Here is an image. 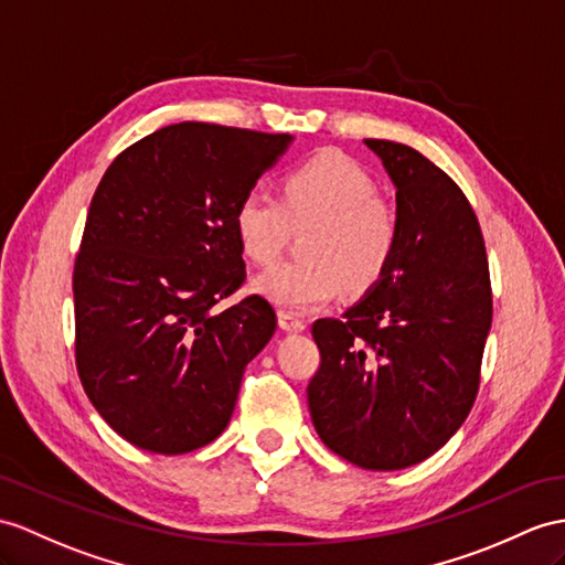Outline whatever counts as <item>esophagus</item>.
Segmentation results:
<instances>
[{
  "label": "esophagus",
  "instance_id": "1",
  "mask_svg": "<svg viewBox=\"0 0 565 565\" xmlns=\"http://www.w3.org/2000/svg\"><path fill=\"white\" fill-rule=\"evenodd\" d=\"M278 323H280L282 330H287V333H301V330L307 328V323L301 321L299 316L292 313V311H280L278 313Z\"/></svg>",
  "mask_w": 565,
  "mask_h": 565
}]
</instances>
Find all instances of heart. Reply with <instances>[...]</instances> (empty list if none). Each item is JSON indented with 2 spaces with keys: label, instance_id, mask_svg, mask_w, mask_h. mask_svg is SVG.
Returning <instances> with one entry per match:
<instances>
[{
  "label": "heart",
  "instance_id": "b5f03b06",
  "mask_svg": "<svg viewBox=\"0 0 565 565\" xmlns=\"http://www.w3.org/2000/svg\"><path fill=\"white\" fill-rule=\"evenodd\" d=\"M280 191L282 199L246 191L232 217L242 254L264 268L280 258L292 230H311L301 246L307 260L260 275V295L282 309L311 311L335 299L342 285L354 295L379 285L401 223L362 164L340 153L316 156L287 170Z\"/></svg>",
  "mask_w": 565,
  "mask_h": 565
}]
</instances>
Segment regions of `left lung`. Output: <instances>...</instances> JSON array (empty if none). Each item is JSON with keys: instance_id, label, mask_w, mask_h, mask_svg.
Instances as JSON below:
<instances>
[{"instance_id": "8db88e82", "label": "left lung", "mask_w": 565, "mask_h": 565, "mask_svg": "<svg viewBox=\"0 0 565 565\" xmlns=\"http://www.w3.org/2000/svg\"><path fill=\"white\" fill-rule=\"evenodd\" d=\"M395 184L397 249L342 319L311 326L309 381L321 441L364 470H403L446 446L470 415L491 328L484 237L460 186L419 150L364 139Z\"/></svg>"}]
</instances>
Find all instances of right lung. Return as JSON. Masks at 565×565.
Returning a JSON list of instances; mask_svg holds the SVG:
<instances>
[{
	"mask_svg": "<svg viewBox=\"0 0 565 565\" xmlns=\"http://www.w3.org/2000/svg\"><path fill=\"white\" fill-rule=\"evenodd\" d=\"M290 134L182 121L113 160L74 264L76 369L93 407L136 448L191 452L225 431L244 369L275 333L244 278L235 209Z\"/></svg>",
	"mask_w": 565,
	"mask_h": 565,
	"instance_id": "1",
	"label": "right lung"
}]
</instances>
